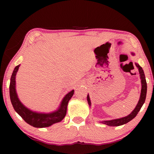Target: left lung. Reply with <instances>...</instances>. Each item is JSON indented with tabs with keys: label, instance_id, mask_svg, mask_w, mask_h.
<instances>
[{
	"label": "left lung",
	"instance_id": "8db88e82",
	"mask_svg": "<svg viewBox=\"0 0 154 154\" xmlns=\"http://www.w3.org/2000/svg\"><path fill=\"white\" fill-rule=\"evenodd\" d=\"M131 54L132 56H134V52H131ZM135 65H136V66L138 68V69H139V72L140 74V79H141V81H140V82H141V92H140L139 100L137 103L136 107L134 108V110L132 111L131 113H130V114L128 115V116L124 117V118L111 119V120H104L103 122H101V123L107 125V126H122V125L126 124L130 121H131L132 119H134L135 117L137 116V113H139L140 108L142 107L143 105L145 103V100L146 98V94H147V82H146L144 71H143L141 66L137 63H135ZM87 100H88V105H89V106H90L91 101H90L89 94H88L87 96Z\"/></svg>",
	"mask_w": 154,
	"mask_h": 154
}]
</instances>
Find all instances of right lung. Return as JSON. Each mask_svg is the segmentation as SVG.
Here are the masks:
<instances>
[{"instance_id":"obj_1","label":"right lung","mask_w":154,"mask_h":154,"mask_svg":"<svg viewBox=\"0 0 154 154\" xmlns=\"http://www.w3.org/2000/svg\"><path fill=\"white\" fill-rule=\"evenodd\" d=\"M20 66V64L15 67L11 77L9 85L10 99H11V102L15 111L22 117L27 124L35 128L49 127L54 124L61 122L66 116L68 103L73 95L74 90L65 95L61 101L58 109L55 111L48 113L33 111L23 105L18 98L16 92L15 77H16L17 72L18 71Z\"/></svg>"}]
</instances>
